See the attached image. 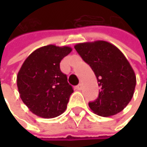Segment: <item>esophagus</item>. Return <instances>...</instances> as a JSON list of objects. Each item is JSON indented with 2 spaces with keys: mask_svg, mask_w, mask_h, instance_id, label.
Returning <instances> with one entry per match:
<instances>
[{
  "mask_svg": "<svg viewBox=\"0 0 147 147\" xmlns=\"http://www.w3.org/2000/svg\"><path fill=\"white\" fill-rule=\"evenodd\" d=\"M82 84H78V85L76 87V90H78V91H80V90H82Z\"/></svg>",
  "mask_w": 147,
  "mask_h": 147,
  "instance_id": "34e87169",
  "label": "esophagus"
}]
</instances>
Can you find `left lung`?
I'll use <instances>...</instances> for the list:
<instances>
[{"mask_svg":"<svg viewBox=\"0 0 147 147\" xmlns=\"http://www.w3.org/2000/svg\"><path fill=\"white\" fill-rule=\"evenodd\" d=\"M74 47L90 65L101 88L98 99L88 103L90 109L102 117L122 111L130 102L136 85L134 71L124 54L105 41L78 43Z\"/></svg>","mask_w":147,"mask_h":147,"instance_id":"8db88e82","label":"left lung"}]
</instances>
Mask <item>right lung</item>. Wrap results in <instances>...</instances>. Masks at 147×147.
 Listing matches in <instances>:
<instances>
[{"instance_id": "add662e5", "label": "right lung", "mask_w": 147, "mask_h": 147, "mask_svg": "<svg viewBox=\"0 0 147 147\" xmlns=\"http://www.w3.org/2000/svg\"><path fill=\"white\" fill-rule=\"evenodd\" d=\"M71 50L67 46L47 45L35 50L23 63L17 86L21 100L35 115L53 118L66 110L73 88L59 64Z\"/></svg>"}]
</instances>
